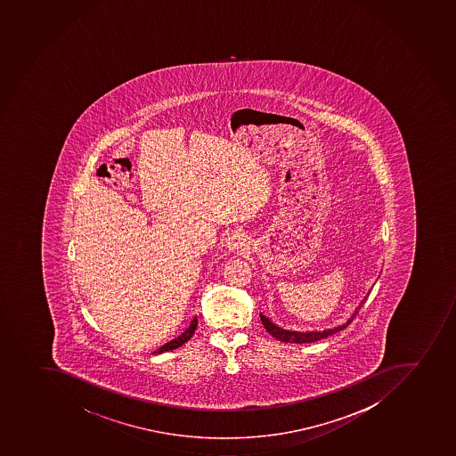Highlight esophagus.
Returning a JSON list of instances; mask_svg holds the SVG:
<instances>
[{
	"instance_id": "34e87169",
	"label": "esophagus",
	"mask_w": 456,
	"mask_h": 456,
	"mask_svg": "<svg viewBox=\"0 0 456 456\" xmlns=\"http://www.w3.org/2000/svg\"><path fill=\"white\" fill-rule=\"evenodd\" d=\"M226 247L232 252L245 251V248H247V236L243 233H239V232H234L226 239Z\"/></svg>"
}]
</instances>
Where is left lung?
Segmentation results:
<instances>
[{"instance_id":"8db88e82","label":"left lung","mask_w":456,"mask_h":456,"mask_svg":"<svg viewBox=\"0 0 456 456\" xmlns=\"http://www.w3.org/2000/svg\"><path fill=\"white\" fill-rule=\"evenodd\" d=\"M370 292L371 290H368L367 297H363L362 301H361L360 305L356 306L355 311L352 314L349 320L346 322H343L342 326L331 327V329H326V330L318 331H297V330H286L283 327H279L277 324L270 320V318L265 317L264 314H259V317H261V322H263L264 327H265V330L273 336V338H277V340H281V342L286 343H313L317 342V340H322V338H329V336H333L338 331L343 330L345 327L349 326L351 324L352 320L355 318L356 314L360 311L361 306L363 305V302L367 301V297H370Z\"/></svg>"}]
</instances>
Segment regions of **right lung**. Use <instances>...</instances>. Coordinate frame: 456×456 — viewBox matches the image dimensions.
Returning <instances> with one entry per match:
<instances>
[{
	"label": "right lung",
	"mask_w": 456,
	"mask_h": 456,
	"mask_svg": "<svg viewBox=\"0 0 456 456\" xmlns=\"http://www.w3.org/2000/svg\"><path fill=\"white\" fill-rule=\"evenodd\" d=\"M197 326L198 318L195 317L193 318L192 322H191V326H189L188 329H186V330L182 333V335L177 336V338H173V340L166 343V345H163V346L159 347V349H157L154 354H163V352L173 351V349H177V347L182 346L183 343L188 342L189 338H192L193 333H195V330H197Z\"/></svg>",
	"instance_id": "1"
}]
</instances>
